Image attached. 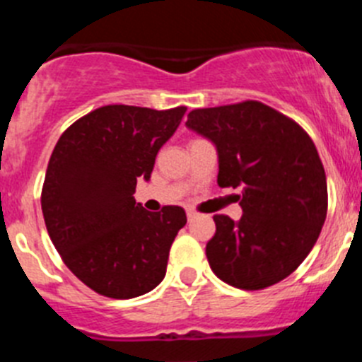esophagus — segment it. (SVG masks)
<instances>
[{
	"mask_svg": "<svg viewBox=\"0 0 362 362\" xmlns=\"http://www.w3.org/2000/svg\"><path fill=\"white\" fill-rule=\"evenodd\" d=\"M197 216V212L196 210H187V217H188V221H192L194 219V217Z\"/></svg>",
	"mask_w": 362,
	"mask_h": 362,
	"instance_id": "1",
	"label": "esophagus"
}]
</instances>
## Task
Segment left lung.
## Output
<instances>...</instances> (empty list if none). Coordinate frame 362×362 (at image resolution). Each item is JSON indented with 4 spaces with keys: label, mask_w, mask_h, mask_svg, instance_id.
<instances>
[{
    "label": "left lung",
    "mask_w": 362,
    "mask_h": 362,
    "mask_svg": "<svg viewBox=\"0 0 362 362\" xmlns=\"http://www.w3.org/2000/svg\"><path fill=\"white\" fill-rule=\"evenodd\" d=\"M187 127L219 153L217 185L243 188L241 219L214 216L210 268L230 286L263 290L297 270L328 210L326 174L306 130L261 101L196 108Z\"/></svg>",
    "instance_id": "1"
}]
</instances>
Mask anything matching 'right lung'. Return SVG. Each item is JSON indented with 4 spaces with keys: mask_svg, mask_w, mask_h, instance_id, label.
Here are the masks:
<instances>
[{
    "mask_svg": "<svg viewBox=\"0 0 362 362\" xmlns=\"http://www.w3.org/2000/svg\"><path fill=\"white\" fill-rule=\"evenodd\" d=\"M185 112L107 105L70 124L54 146L41 188L47 232L69 270L99 296L132 299L165 277L187 214L175 204L148 212L134 192Z\"/></svg>",
    "mask_w": 362,
    "mask_h": 362,
    "instance_id": "add662e5",
    "label": "right lung"
}]
</instances>
